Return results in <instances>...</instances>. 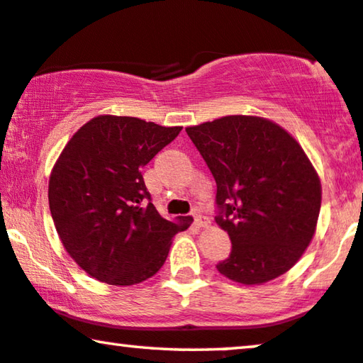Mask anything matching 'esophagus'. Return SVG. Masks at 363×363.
<instances>
[{"instance_id":"esophagus-1","label":"esophagus","mask_w":363,"mask_h":363,"mask_svg":"<svg viewBox=\"0 0 363 363\" xmlns=\"http://www.w3.org/2000/svg\"><path fill=\"white\" fill-rule=\"evenodd\" d=\"M192 216H194V224L197 227H209V224H211L209 219H207L206 216H202L199 211H194V214Z\"/></svg>"}]
</instances>
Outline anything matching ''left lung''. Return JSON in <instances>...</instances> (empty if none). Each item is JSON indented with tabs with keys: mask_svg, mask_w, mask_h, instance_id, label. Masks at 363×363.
I'll use <instances>...</instances> for the list:
<instances>
[{
	"mask_svg": "<svg viewBox=\"0 0 363 363\" xmlns=\"http://www.w3.org/2000/svg\"><path fill=\"white\" fill-rule=\"evenodd\" d=\"M186 133L216 179V222L232 242L217 270L244 286L286 274L311 244L322 202L301 144L259 116H224Z\"/></svg>",
	"mask_w": 363,
	"mask_h": 363,
	"instance_id": "left-lung-1",
	"label": "left lung"
}]
</instances>
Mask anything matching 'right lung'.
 <instances>
[{
    "label": "right lung",
    "mask_w": 363,
    "mask_h": 363,
    "mask_svg": "<svg viewBox=\"0 0 363 363\" xmlns=\"http://www.w3.org/2000/svg\"><path fill=\"white\" fill-rule=\"evenodd\" d=\"M181 125L129 116H96L62 149L48 199L66 252L109 286H134L166 262L172 238L189 220L171 222L152 206L141 169L181 133Z\"/></svg>",
    "instance_id": "obj_1"
}]
</instances>
